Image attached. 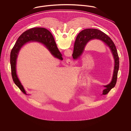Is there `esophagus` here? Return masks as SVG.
Returning a JSON list of instances; mask_svg holds the SVG:
<instances>
[{
  "instance_id": "34e87169",
  "label": "esophagus",
  "mask_w": 131,
  "mask_h": 131,
  "mask_svg": "<svg viewBox=\"0 0 131 131\" xmlns=\"http://www.w3.org/2000/svg\"><path fill=\"white\" fill-rule=\"evenodd\" d=\"M70 62H71V60H70Z\"/></svg>"
}]
</instances>
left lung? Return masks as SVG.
I'll return each mask as SVG.
<instances>
[{
  "mask_svg": "<svg viewBox=\"0 0 131 131\" xmlns=\"http://www.w3.org/2000/svg\"><path fill=\"white\" fill-rule=\"evenodd\" d=\"M95 39L102 41L110 48L114 59V67L112 81L110 84L104 86L105 89L103 91L102 94L106 95L114 87L116 84L119 67V59L117 51L112 40L105 33L98 29L93 28L84 29L80 32L76 38L72 56L74 59H77L81 56L87 43L91 40Z\"/></svg>",
  "mask_w": 131,
  "mask_h": 131,
  "instance_id": "8db88e82",
  "label": "left lung"
}]
</instances>
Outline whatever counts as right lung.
<instances>
[{"label":"right lung","instance_id":"1","mask_svg":"<svg viewBox=\"0 0 131 131\" xmlns=\"http://www.w3.org/2000/svg\"><path fill=\"white\" fill-rule=\"evenodd\" d=\"M35 41L42 44L49 50L53 56L62 60V54L56 46L54 39L48 30L42 27H35L29 29L23 33L18 38L10 53V64L13 80L19 89L26 95L24 88L19 81L16 73V61L19 50L27 42Z\"/></svg>","mask_w":131,"mask_h":131}]
</instances>
